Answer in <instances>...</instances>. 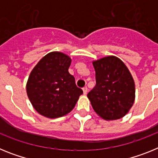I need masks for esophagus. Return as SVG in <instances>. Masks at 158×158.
Listing matches in <instances>:
<instances>
[{
  "mask_svg": "<svg viewBox=\"0 0 158 158\" xmlns=\"http://www.w3.org/2000/svg\"><path fill=\"white\" fill-rule=\"evenodd\" d=\"M82 90H83L84 94H85V95L87 94V93H88V88L87 87H84L83 89H82Z\"/></svg>",
  "mask_w": 158,
  "mask_h": 158,
  "instance_id": "obj_1",
  "label": "esophagus"
}]
</instances>
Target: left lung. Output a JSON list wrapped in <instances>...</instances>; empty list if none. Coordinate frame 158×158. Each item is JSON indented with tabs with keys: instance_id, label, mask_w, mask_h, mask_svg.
I'll return each instance as SVG.
<instances>
[{
	"instance_id": "1",
	"label": "left lung",
	"mask_w": 158,
	"mask_h": 158,
	"mask_svg": "<svg viewBox=\"0 0 158 158\" xmlns=\"http://www.w3.org/2000/svg\"><path fill=\"white\" fill-rule=\"evenodd\" d=\"M96 86L88 93L93 108L106 120L118 119L127 115L135 98L134 79L126 65L115 56L93 62Z\"/></svg>"
}]
</instances>
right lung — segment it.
Wrapping results in <instances>:
<instances>
[{
    "mask_svg": "<svg viewBox=\"0 0 158 158\" xmlns=\"http://www.w3.org/2000/svg\"><path fill=\"white\" fill-rule=\"evenodd\" d=\"M71 58L63 53L51 52L31 72L27 94L35 109L47 118L62 117L70 112L83 93L68 69Z\"/></svg>",
    "mask_w": 158,
    "mask_h": 158,
    "instance_id": "1",
    "label": "right lung"
}]
</instances>
